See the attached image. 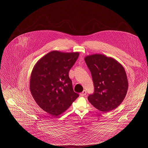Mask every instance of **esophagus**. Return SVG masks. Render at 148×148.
Segmentation results:
<instances>
[{
  "label": "esophagus",
  "instance_id": "esophagus-1",
  "mask_svg": "<svg viewBox=\"0 0 148 148\" xmlns=\"http://www.w3.org/2000/svg\"><path fill=\"white\" fill-rule=\"evenodd\" d=\"M86 94H87V91H86V90H84L82 92L80 93V95H81V96H84V95H86Z\"/></svg>",
  "mask_w": 148,
  "mask_h": 148
}]
</instances>
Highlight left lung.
<instances>
[{
	"mask_svg": "<svg viewBox=\"0 0 148 148\" xmlns=\"http://www.w3.org/2000/svg\"><path fill=\"white\" fill-rule=\"evenodd\" d=\"M85 61L94 83V93L88 99L97 110L107 112L116 108L124 99L128 88L123 67L111 57L102 54L87 56Z\"/></svg>",
	"mask_w": 148,
	"mask_h": 148,
	"instance_id": "1",
	"label": "left lung"
}]
</instances>
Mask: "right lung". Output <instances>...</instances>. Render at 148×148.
<instances>
[{"label": "right lung", "mask_w": 148, "mask_h": 148, "mask_svg": "<svg viewBox=\"0 0 148 148\" xmlns=\"http://www.w3.org/2000/svg\"><path fill=\"white\" fill-rule=\"evenodd\" d=\"M79 53L53 51L42 57L32 73L30 89L38 106L53 116L65 112L78 97L69 73Z\"/></svg>", "instance_id": "right-lung-1"}]
</instances>
